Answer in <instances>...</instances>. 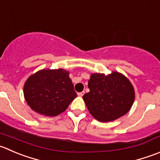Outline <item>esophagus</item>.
Returning <instances> with one entry per match:
<instances>
[{"label":"esophagus","mask_w":160,"mask_h":160,"mask_svg":"<svg viewBox=\"0 0 160 160\" xmlns=\"http://www.w3.org/2000/svg\"><path fill=\"white\" fill-rule=\"evenodd\" d=\"M77 94H78V96H80V97H82V96L84 94V91H82V92L77 93Z\"/></svg>","instance_id":"1"}]
</instances>
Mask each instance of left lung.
<instances>
[{
  "instance_id": "left-lung-1",
  "label": "left lung",
  "mask_w": 160,
  "mask_h": 160,
  "mask_svg": "<svg viewBox=\"0 0 160 160\" xmlns=\"http://www.w3.org/2000/svg\"><path fill=\"white\" fill-rule=\"evenodd\" d=\"M90 91L83 96L89 112L100 122H110L129 112L135 98L131 81L123 74L92 73L88 80Z\"/></svg>"
}]
</instances>
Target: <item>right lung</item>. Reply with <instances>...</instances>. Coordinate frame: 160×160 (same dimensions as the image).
Instances as JSON below:
<instances>
[{"label":"right lung","instance_id":"right-lung-1","mask_svg":"<svg viewBox=\"0 0 160 160\" xmlns=\"http://www.w3.org/2000/svg\"><path fill=\"white\" fill-rule=\"evenodd\" d=\"M69 71L44 69L29 76L23 94L27 105L36 112L55 116L66 111L77 97Z\"/></svg>","mask_w":160,"mask_h":160}]
</instances>
